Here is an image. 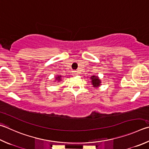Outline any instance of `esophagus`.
<instances>
[{
    "label": "esophagus",
    "instance_id": "obj_1",
    "mask_svg": "<svg viewBox=\"0 0 149 149\" xmlns=\"http://www.w3.org/2000/svg\"><path fill=\"white\" fill-rule=\"evenodd\" d=\"M74 74H78V72L77 71H74Z\"/></svg>",
    "mask_w": 149,
    "mask_h": 149
}]
</instances>
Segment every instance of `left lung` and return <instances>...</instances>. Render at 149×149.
<instances>
[{
  "mask_svg": "<svg viewBox=\"0 0 149 149\" xmlns=\"http://www.w3.org/2000/svg\"><path fill=\"white\" fill-rule=\"evenodd\" d=\"M91 79H92V84H93V85L94 87H97V86H99L100 85V83L101 81L99 79V78L96 76H94L93 75V77H91Z\"/></svg>",
  "mask_w": 149,
  "mask_h": 149,
  "instance_id": "obj_1",
  "label": "left lung"
}]
</instances>
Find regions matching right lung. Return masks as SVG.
Returning a JSON list of instances; mask_svg holds the SVG:
<instances>
[{
	"label": "right lung",
	"instance_id": "add662e5",
	"mask_svg": "<svg viewBox=\"0 0 149 149\" xmlns=\"http://www.w3.org/2000/svg\"><path fill=\"white\" fill-rule=\"evenodd\" d=\"M61 76H58V77H56V79H57L59 81H61Z\"/></svg>",
	"mask_w": 149,
	"mask_h": 149
}]
</instances>
